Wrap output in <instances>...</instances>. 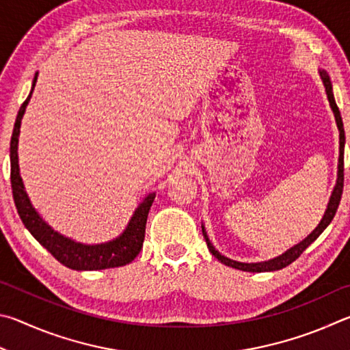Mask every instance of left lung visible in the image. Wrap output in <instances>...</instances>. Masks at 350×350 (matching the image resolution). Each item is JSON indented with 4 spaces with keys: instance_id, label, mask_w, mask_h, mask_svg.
Returning <instances> with one entry per match:
<instances>
[{
    "instance_id": "obj_1",
    "label": "left lung",
    "mask_w": 350,
    "mask_h": 350,
    "mask_svg": "<svg viewBox=\"0 0 350 350\" xmlns=\"http://www.w3.org/2000/svg\"><path fill=\"white\" fill-rule=\"evenodd\" d=\"M318 73H320V77L323 79V84L324 88H326V94H327V100L330 104V109H332L334 116H335V122H336V127H338V132H340V157H338V172H336V183H335V187L332 191V195H330L329 198V203H327V209L324 212V215L321 218V221L318 223L317 228L310 232V234L304 238L303 241H299L295 246L287 249L284 254H281L278 256H275L272 260H267V261H260V262H241V261H235V260H230L228 256H224L218 252L215 249V246L211 243L209 240V235H207L204 224H201V229H203V235H204V240L207 243V247H209L211 254L215 256L218 261H221L223 265L229 266V267H234L238 269V271H243V272H273V271H280V269H283L286 266H289L291 262L295 261L299 255H301L306 249H308L312 243H314L318 237H320L324 229L327 228L332 221L336 209H338V204H340V200H341V193H342V183H345V143H346V137H345V127H342V120H341V113L338 110V106H336L335 103V98H334V92H332V83H330V78L327 75V72L324 69H318Z\"/></svg>"
}]
</instances>
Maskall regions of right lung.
<instances>
[{"mask_svg":"<svg viewBox=\"0 0 350 350\" xmlns=\"http://www.w3.org/2000/svg\"><path fill=\"white\" fill-rule=\"evenodd\" d=\"M36 79H38V72L35 73L29 96L18 110L10 139V183L18 215H20L23 224L33 235L35 240L42 247H46L66 267L73 269V271H101V269L126 266L135 260V256L139 254L141 247H143L146 221L150 206L155 200V192H149L139 201L137 209L129 219L126 229L118 237L100 244L78 243L69 237L61 235L59 232L53 230L41 218L40 213L30 203L20 174V164H18V138H20L21 120L24 112H26L30 96H32Z\"/></svg>","mask_w":350,"mask_h":350,"instance_id":"1","label":"right lung"}]
</instances>
